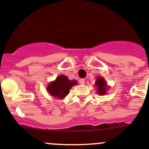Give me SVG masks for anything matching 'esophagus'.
<instances>
[{"label":"esophagus","mask_w":149,"mask_h":149,"mask_svg":"<svg viewBox=\"0 0 149 149\" xmlns=\"http://www.w3.org/2000/svg\"><path fill=\"white\" fill-rule=\"evenodd\" d=\"M85 83H86V81H85L84 79H80V83L81 85H84Z\"/></svg>","instance_id":"obj_1"}]
</instances>
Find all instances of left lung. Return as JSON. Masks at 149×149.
<instances>
[{"instance_id": "left-lung-1", "label": "left lung", "mask_w": 149, "mask_h": 149, "mask_svg": "<svg viewBox=\"0 0 149 149\" xmlns=\"http://www.w3.org/2000/svg\"><path fill=\"white\" fill-rule=\"evenodd\" d=\"M94 86L97 88V92L100 96H103L107 93V91L110 88V86H107V82L102 77H97V80L95 82Z\"/></svg>"}]
</instances>
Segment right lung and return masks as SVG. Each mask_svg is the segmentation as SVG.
<instances>
[{
  "mask_svg": "<svg viewBox=\"0 0 149 149\" xmlns=\"http://www.w3.org/2000/svg\"><path fill=\"white\" fill-rule=\"evenodd\" d=\"M77 80H69L67 76L61 74L58 76L54 81L49 83L47 91L55 99L63 100L69 94L72 87L77 85Z\"/></svg>",
  "mask_w": 149,
  "mask_h": 149,
  "instance_id": "right-lung-1",
  "label": "right lung"
}]
</instances>
